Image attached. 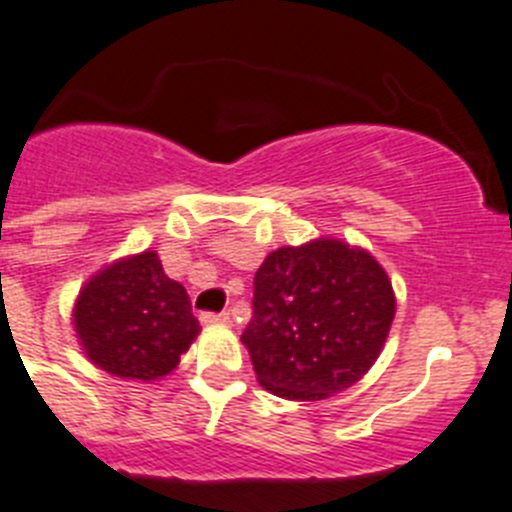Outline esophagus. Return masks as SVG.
Masks as SVG:
<instances>
[{"mask_svg":"<svg viewBox=\"0 0 512 512\" xmlns=\"http://www.w3.org/2000/svg\"><path fill=\"white\" fill-rule=\"evenodd\" d=\"M199 321H202L204 326H212V323H227L229 313L227 310H224V313H202L199 315Z\"/></svg>","mask_w":512,"mask_h":512,"instance_id":"esophagus-1","label":"esophagus"}]
</instances>
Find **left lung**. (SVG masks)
<instances>
[{"label": "left lung", "mask_w": 512, "mask_h": 512, "mask_svg": "<svg viewBox=\"0 0 512 512\" xmlns=\"http://www.w3.org/2000/svg\"><path fill=\"white\" fill-rule=\"evenodd\" d=\"M394 310L384 267L366 250L321 237L265 257L242 343L267 391L328 399L374 366Z\"/></svg>", "instance_id": "8db88e82"}]
</instances>
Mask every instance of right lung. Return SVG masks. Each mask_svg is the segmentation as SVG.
<instances>
[{"label":"right lung","mask_w":512,"mask_h":512,"mask_svg":"<svg viewBox=\"0 0 512 512\" xmlns=\"http://www.w3.org/2000/svg\"><path fill=\"white\" fill-rule=\"evenodd\" d=\"M73 321L98 369L141 381L171 374L199 333L189 295L166 275L156 252L98 272L80 290Z\"/></svg>","instance_id":"1"}]
</instances>
